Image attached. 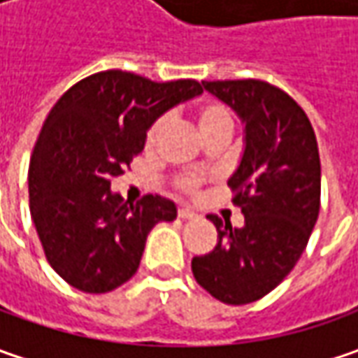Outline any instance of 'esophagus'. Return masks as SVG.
Wrapping results in <instances>:
<instances>
[{
    "label": "esophagus",
    "mask_w": 358,
    "mask_h": 358,
    "mask_svg": "<svg viewBox=\"0 0 358 358\" xmlns=\"http://www.w3.org/2000/svg\"><path fill=\"white\" fill-rule=\"evenodd\" d=\"M177 215H179L181 219H185V221H189V219H195V217H197V215L193 213L191 209H179V211H177Z\"/></svg>",
    "instance_id": "34e87169"
}]
</instances>
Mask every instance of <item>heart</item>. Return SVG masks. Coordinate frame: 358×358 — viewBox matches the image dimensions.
I'll return each instance as SVG.
<instances>
[{
	"label": "heart",
	"mask_w": 358,
	"mask_h": 358,
	"mask_svg": "<svg viewBox=\"0 0 358 358\" xmlns=\"http://www.w3.org/2000/svg\"><path fill=\"white\" fill-rule=\"evenodd\" d=\"M195 121H197V129H199L201 135L215 129V127H223V125L231 127V117H229L227 109L223 105L213 103V101H207V103L201 105L199 109L195 111ZM159 131H161V123H155L147 133V143H155ZM197 185H199L197 175H187V177L181 179V189H185V191H193Z\"/></svg>",
	"instance_id": "obj_1"
}]
</instances>
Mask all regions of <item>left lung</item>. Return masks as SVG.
<instances>
[{
  "label": "left lung",
  "mask_w": 358,
  "mask_h": 358,
  "mask_svg": "<svg viewBox=\"0 0 358 358\" xmlns=\"http://www.w3.org/2000/svg\"><path fill=\"white\" fill-rule=\"evenodd\" d=\"M203 90L231 107L243 123V153L229 177L245 225L209 215L217 247L193 257L201 287L227 305L271 293L293 271L309 243L321 207V161L305 111L259 79L203 81Z\"/></svg>",
  "instance_id": "1"
}]
</instances>
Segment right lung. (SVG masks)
<instances>
[{
  "instance_id": "obj_1",
  "label": "right lung",
  "mask_w": 358,
  "mask_h": 358,
  "mask_svg": "<svg viewBox=\"0 0 358 358\" xmlns=\"http://www.w3.org/2000/svg\"><path fill=\"white\" fill-rule=\"evenodd\" d=\"M193 79L155 83L127 71L79 81L53 105L29 163V209L53 271L83 293L137 273L149 231L177 217L159 195L127 205L111 181L141 153L159 117L197 97Z\"/></svg>"
}]
</instances>
